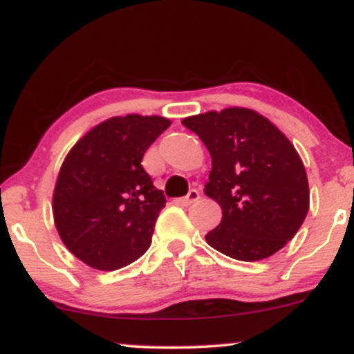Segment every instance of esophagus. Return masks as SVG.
Segmentation results:
<instances>
[{
	"label": "esophagus",
	"instance_id": "obj_1",
	"mask_svg": "<svg viewBox=\"0 0 354 354\" xmlns=\"http://www.w3.org/2000/svg\"><path fill=\"white\" fill-rule=\"evenodd\" d=\"M198 200H200V193H198L196 189H191L186 196L178 198L176 203L181 206H188V205H193V203H196Z\"/></svg>",
	"mask_w": 354,
	"mask_h": 354
}]
</instances>
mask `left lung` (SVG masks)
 Listing matches in <instances>:
<instances>
[{"mask_svg":"<svg viewBox=\"0 0 354 354\" xmlns=\"http://www.w3.org/2000/svg\"><path fill=\"white\" fill-rule=\"evenodd\" d=\"M211 154L205 194L221 206L206 243L239 261L274 254L301 228L310 209L304 165L286 135L250 108L231 106L181 121Z\"/></svg>","mask_w":354,"mask_h":354,"instance_id":"8db88e82","label":"left lung"}]
</instances>
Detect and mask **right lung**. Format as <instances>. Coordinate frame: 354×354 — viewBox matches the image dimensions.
<instances>
[{
	"instance_id": "add662e5",
	"label": "right lung",
	"mask_w": 354,
	"mask_h": 354,
	"mask_svg": "<svg viewBox=\"0 0 354 354\" xmlns=\"http://www.w3.org/2000/svg\"><path fill=\"white\" fill-rule=\"evenodd\" d=\"M169 124L156 115L113 116L68 151L53 191V218L61 241L84 265L120 270L151 245L166 200L141 160Z\"/></svg>"
}]
</instances>
